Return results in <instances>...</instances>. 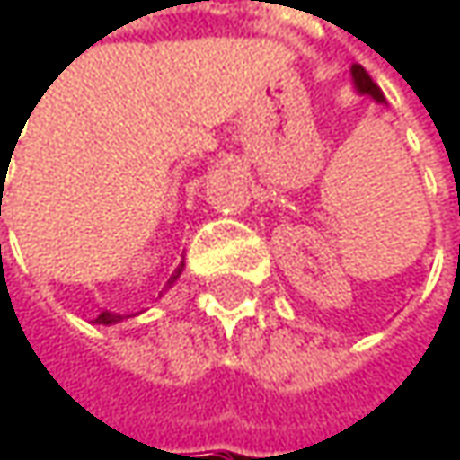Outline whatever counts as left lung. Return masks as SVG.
<instances>
[{
	"instance_id": "obj_1",
	"label": "left lung",
	"mask_w": 460,
	"mask_h": 460,
	"mask_svg": "<svg viewBox=\"0 0 460 460\" xmlns=\"http://www.w3.org/2000/svg\"><path fill=\"white\" fill-rule=\"evenodd\" d=\"M351 79H354V87L362 93V95H370L373 101H378V103H384V93H381V87L370 79V74L362 68V66H351Z\"/></svg>"
}]
</instances>
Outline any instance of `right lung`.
Returning <instances> with one entry per match:
<instances>
[{"label":"right lung","instance_id":"add662e5","mask_svg":"<svg viewBox=\"0 0 460 460\" xmlns=\"http://www.w3.org/2000/svg\"><path fill=\"white\" fill-rule=\"evenodd\" d=\"M181 271H183V266H181V269H178V271H175V274H172V277H170V282H167V285H172V282H175V279H178V277H181ZM125 320V317H122V314H111V312H101V314H98V324H117V322H122Z\"/></svg>","mask_w":460,"mask_h":460}]
</instances>
